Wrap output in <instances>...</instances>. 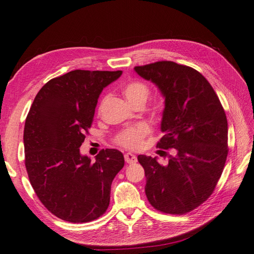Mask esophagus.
Returning a JSON list of instances; mask_svg holds the SVG:
<instances>
[{
    "instance_id": "esophagus-1",
    "label": "esophagus",
    "mask_w": 254,
    "mask_h": 254,
    "mask_svg": "<svg viewBox=\"0 0 254 254\" xmlns=\"http://www.w3.org/2000/svg\"><path fill=\"white\" fill-rule=\"evenodd\" d=\"M124 157H125L126 163H128V164L135 163V162H136V156H135L134 154H132V153H130V152L125 153V154H124Z\"/></svg>"
}]
</instances>
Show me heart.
I'll use <instances>...</instances> for the list:
<instances>
[{
  "label": "heart",
  "instance_id": "obj_1",
  "mask_svg": "<svg viewBox=\"0 0 254 254\" xmlns=\"http://www.w3.org/2000/svg\"><path fill=\"white\" fill-rule=\"evenodd\" d=\"M125 98L127 101L134 106L137 104H145L148 97L150 94V88L142 81L133 80L126 83L123 88H122ZM105 102V99L102 100L100 108L103 106ZM154 111L161 112L163 109V102L157 101L154 105ZM150 132V127L145 123H138L136 125L130 126L124 130H122L121 132L116 136L115 142L122 146L128 148V149H138L141 148L144 142V137Z\"/></svg>",
  "mask_w": 254,
  "mask_h": 254
}]
</instances>
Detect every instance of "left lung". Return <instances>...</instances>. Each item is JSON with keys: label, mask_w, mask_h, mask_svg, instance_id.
Wrapping results in <instances>:
<instances>
[{"label": "left lung", "mask_w": 254, "mask_h": 254, "mask_svg": "<svg viewBox=\"0 0 254 254\" xmlns=\"http://www.w3.org/2000/svg\"><path fill=\"white\" fill-rule=\"evenodd\" d=\"M165 98L161 122L162 149L174 148L167 165L139 154L145 192L152 207L185 214L202 205L220 180L228 154V123L215 91L205 76L171 61L134 67Z\"/></svg>", "instance_id": "8db88e82"}]
</instances>
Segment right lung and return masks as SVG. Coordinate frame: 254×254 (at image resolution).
Returning <instances> with one entry per match:
<instances>
[{
  "label": "right lung",
  "mask_w": 254,
  "mask_h": 254,
  "mask_svg": "<svg viewBox=\"0 0 254 254\" xmlns=\"http://www.w3.org/2000/svg\"><path fill=\"white\" fill-rule=\"evenodd\" d=\"M122 71L73 70L52 78L34 98L24 128L25 166L41 203L61 220L87 223L106 212L111 183L124 167L117 149L95 162L80 153L102 90Z\"/></svg>",
  "instance_id": "obj_1"
}]
</instances>
